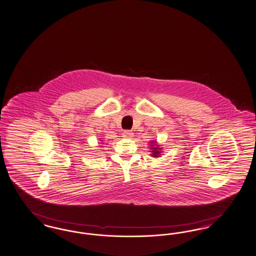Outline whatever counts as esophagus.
<instances>
[{
    "label": "esophagus",
    "instance_id": "obj_1",
    "mask_svg": "<svg viewBox=\"0 0 256 256\" xmlns=\"http://www.w3.org/2000/svg\"><path fill=\"white\" fill-rule=\"evenodd\" d=\"M133 136V133L132 132H130V130H124L123 132V137L124 138H128V139H130V138H132Z\"/></svg>",
    "mask_w": 256,
    "mask_h": 256
}]
</instances>
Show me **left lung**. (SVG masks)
I'll return each mask as SVG.
<instances>
[{
    "label": "left lung",
    "mask_w": 256,
    "mask_h": 256,
    "mask_svg": "<svg viewBox=\"0 0 256 256\" xmlns=\"http://www.w3.org/2000/svg\"><path fill=\"white\" fill-rule=\"evenodd\" d=\"M150 152H152V157H159L161 154H162V148H161V146L160 144H158L157 143V141H154V142H152L150 144Z\"/></svg>",
    "instance_id": "8db88e82"
}]
</instances>
